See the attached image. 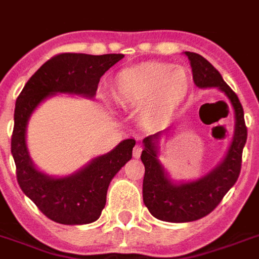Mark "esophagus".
I'll use <instances>...</instances> for the list:
<instances>
[{
  "mask_svg": "<svg viewBox=\"0 0 259 259\" xmlns=\"http://www.w3.org/2000/svg\"><path fill=\"white\" fill-rule=\"evenodd\" d=\"M142 153V146L140 145V144H137V145L134 146V149H133V157L138 158L140 156H141Z\"/></svg>",
  "mask_w": 259,
  "mask_h": 259,
  "instance_id": "34e87169",
  "label": "esophagus"
}]
</instances>
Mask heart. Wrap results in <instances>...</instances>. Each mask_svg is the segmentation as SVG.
Wrapping results in <instances>:
<instances>
[{
    "instance_id": "b5f03b06",
    "label": "heart",
    "mask_w": 259,
    "mask_h": 259,
    "mask_svg": "<svg viewBox=\"0 0 259 259\" xmlns=\"http://www.w3.org/2000/svg\"><path fill=\"white\" fill-rule=\"evenodd\" d=\"M191 76L183 67L149 62L123 70L115 79L117 99L123 105L146 103V114L153 119L166 117L187 97Z\"/></svg>"
}]
</instances>
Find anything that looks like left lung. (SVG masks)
<instances>
[{
    "label": "left lung",
    "mask_w": 259,
    "mask_h": 259,
    "mask_svg": "<svg viewBox=\"0 0 259 259\" xmlns=\"http://www.w3.org/2000/svg\"><path fill=\"white\" fill-rule=\"evenodd\" d=\"M192 67L193 82L201 89L218 87L227 95L235 113V132L229 153L219 165L196 181L175 184L168 179L157 158L154 141L158 134L144 138L141 161L145 166L142 196L149 212L172 223L197 221L217 208L229 189L237 183L242 166V152L247 140L245 114L237 94L223 80L215 67L195 52H185Z\"/></svg>",
    "instance_id": "left-lung-1"
}]
</instances>
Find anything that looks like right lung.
Listing matches in <instances>:
<instances>
[{"label": "right lung", "instance_id": "obj_1", "mask_svg": "<svg viewBox=\"0 0 259 259\" xmlns=\"http://www.w3.org/2000/svg\"><path fill=\"white\" fill-rule=\"evenodd\" d=\"M123 58L122 54H59L38 68L16 101L12 154L20 188L51 221L62 225H87L101 217L111 179L132 158L133 138L123 140L110 153L94 158L71 176L54 179L38 172L25 144L26 123L41 101L56 93L93 98L102 75Z\"/></svg>", "mask_w": 259, "mask_h": 259}]
</instances>
